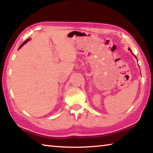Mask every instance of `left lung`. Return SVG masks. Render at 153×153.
Wrapping results in <instances>:
<instances>
[{
	"mask_svg": "<svg viewBox=\"0 0 153 153\" xmlns=\"http://www.w3.org/2000/svg\"><path fill=\"white\" fill-rule=\"evenodd\" d=\"M128 49H129V51H130V52H131V53H132V52H131V49H129V48H128ZM132 54H133V53H132ZM135 57L136 58V56H135Z\"/></svg>",
	"mask_w": 153,
	"mask_h": 153,
	"instance_id": "left-lung-1",
	"label": "left lung"
}]
</instances>
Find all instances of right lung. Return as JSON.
<instances>
[{"mask_svg": "<svg viewBox=\"0 0 153 153\" xmlns=\"http://www.w3.org/2000/svg\"><path fill=\"white\" fill-rule=\"evenodd\" d=\"M30 40V39H27L26 40H25V41H24V42H23V44H22V45H21L20 46H19V49L21 48V47H22V46H23V45H25V43H26L27 42H28V41H29Z\"/></svg>", "mask_w": 153, "mask_h": 153, "instance_id": "right-lung-1", "label": "right lung"}]
</instances>
